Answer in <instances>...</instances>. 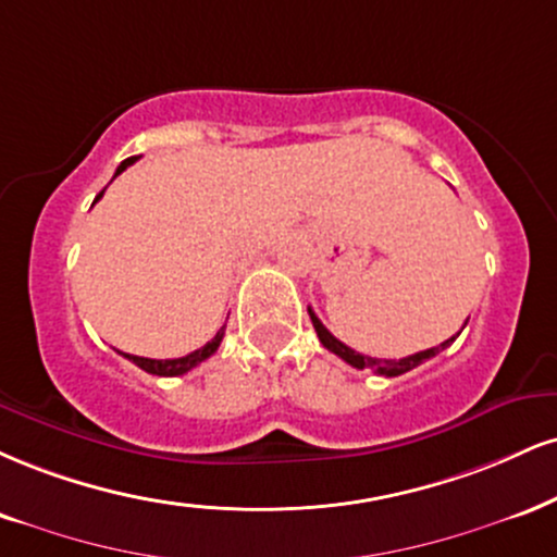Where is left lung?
<instances>
[{
    "label": "left lung",
    "instance_id": "8db88e82",
    "mask_svg": "<svg viewBox=\"0 0 557 557\" xmlns=\"http://www.w3.org/2000/svg\"><path fill=\"white\" fill-rule=\"evenodd\" d=\"M308 317H311L313 330H317L321 345H324L326 350L337 355V358H343L345 363H350L352 368H358V371H363V368H371L373 373H379V376H388V379H392V376H401V373L412 371V368H418L420 363H425V360H431L433 355H438L441 350H446V347L451 345L454 339H457V337H448L446 343H441L438 347H431V350H420V352L407 355V358H399V360L371 358V355H360V352H355L352 347H347L345 343H339V339L334 337V334H332L330 330H326L324 324H321L319 317L311 311V308H308ZM465 324H467V321H465ZM461 330H465V326H461Z\"/></svg>",
    "mask_w": 557,
    "mask_h": 557
}]
</instances>
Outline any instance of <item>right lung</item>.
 Masks as SVG:
<instances>
[{
  "mask_svg": "<svg viewBox=\"0 0 557 557\" xmlns=\"http://www.w3.org/2000/svg\"><path fill=\"white\" fill-rule=\"evenodd\" d=\"M134 160H137V156H134V158H126L124 163L119 165V169H116V173H113V178H116L119 173H122V171L129 169V165L134 163ZM103 191H106V189H103ZM103 191L98 194L96 202H98L100 197H103ZM96 202H92V205H96ZM223 334H225V326H220V332L214 334V337L210 339V343H207L205 347H199V350H194V352H189V355H184V358H173V360H152V358H139V355H129V352H122V355H124L126 360H132L134 366L143 368V371L152 373V376H181V373L191 371L194 366H199V363H202V360H207V358H210V355H214V350H218L220 343H223Z\"/></svg>",
  "mask_w": 557,
  "mask_h": 557,
  "instance_id": "obj_1",
  "label": "right lung"
}]
</instances>
